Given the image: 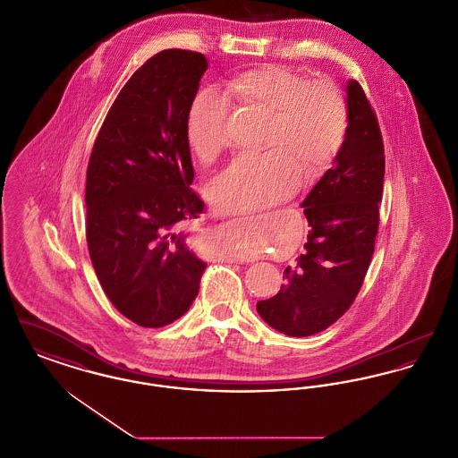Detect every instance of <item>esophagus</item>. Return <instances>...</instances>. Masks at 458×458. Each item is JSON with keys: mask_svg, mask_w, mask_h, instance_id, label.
Listing matches in <instances>:
<instances>
[{"mask_svg": "<svg viewBox=\"0 0 458 458\" xmlns=\"http://www.w3.org/2000/svg\"><path fill=\"white\" fill-rule=\"evenodd\" d=\"M226 261H228V262H239V264H242V262H243V259H239V258H228V259H226Z\"/></svg>", "mask_w": 458, "mask_h": 458, "instance_id": "esophagus-1", "label": "esophagus"}]
</instances>
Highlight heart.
I'll return each mask as SVG.
<instances>
[{
  "instance_id": "b5f03b06",
  "label": "heart",
  "mask_w": 458,
  "mask_h": 458,
  "mask_svg": "<svg viewBox=\"0 0 458 458\" xmlns=\"http://www.w3.org/2000/svg\"><path fill=\"white\" fill-rule=\"evenodd\" d=\"M230 90L243 105L269 113L266 146L259 156H240L213 180V199L223 211H254L292 196L307 178L327 172L340 153L349 111L340 89L327 81L309 82L284 66L267 65L240 73ZM230 105L216 88L200 89L187 114V140L199 159L211 161L226 146ZM259 249L240 242L237 252Z\"/></svg>"
}]
</instances>
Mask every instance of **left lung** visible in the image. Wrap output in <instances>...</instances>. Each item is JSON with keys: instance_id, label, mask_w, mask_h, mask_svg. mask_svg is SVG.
<instances>
[{"instance_id": "left-lung-1", "label": "left lung", "mask_w": 458, "mask_h": 458, "mask_svg": "<svg viewBox=\"0 0 458 458\" xmlns=\"http://www.w3.org/2000/svg\"><path fill=\"white\" fill-rule=\"evenodd\" d=\"M345 142L304 202L305 252L286 267L280 292L258 302L262 319L288 336H310L355 301L374 254L385 149L377 118L359 82H347Z\"/></svg>"}]
</instances>
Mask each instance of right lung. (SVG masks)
Here are the masks:
<instances>
[{
	"instance_id": "1",
	"label": "right lung",
	"mask_w": 458,
	"mask_h": 458,
	"mask_svg": "<svg viewBox=\"0 0 458 458\" xmlns=\"http://www.w3.org/2000/svg\"><path fill=\"white\" fill-rule=\"evenodd\" d=\"M206 70L200 53L154 55L120 90L89 159L90 261L111 304L139 327L182 318L206 267L183 230L204 211L191 191L187 114Z\"/></svg>"
}]
</instances>
